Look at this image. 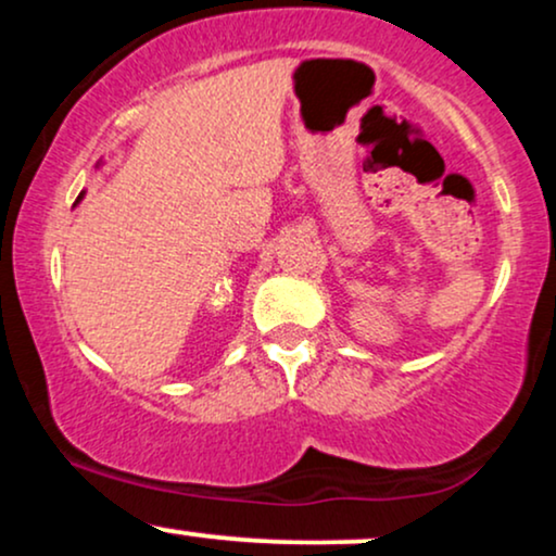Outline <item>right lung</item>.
Returning <instances> with one entry per match:
<instances>
[{
  "label": "right lung",
  "instance_id": "right-lung-1",
  "mask_svg": "<svg viewBox=\"0 0 556 556\" xmlns=\"http://www.w3.org/2000/svg\"><path fill=\"white\" fill-rule=\"evenodd\" d=\"M96 167H101V162H99V164H96ZM83 195H86V193H80V195H78V201H80V198H83Z\"/></svg>",
  "mask_w": 556,
  "mask_h": 556
}]
</instances>
